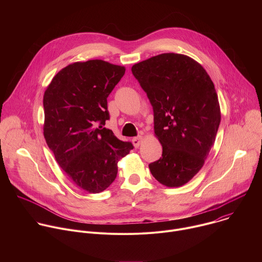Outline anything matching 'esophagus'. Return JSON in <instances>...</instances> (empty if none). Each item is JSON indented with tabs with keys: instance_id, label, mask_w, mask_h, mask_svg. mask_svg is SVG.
I'll return each instance as SVG.
<instances>
[{
	"instance_id": "esophagus-1",
	"label": "esophagus",
	"mask_w": 262,
	"mask_h": 262,
	"mask_svg": "<svg viewBox=\"0 0 262 262\" xmlns=\"http://www.w3.org/2000/svg\"><path fill=\"white\" fill-rule=\"evenodd\" d=\"M141 142H142V137H141V136L136 137V138L133 139V144H134L135 147H139L140 144H141Z\"/></svg>"
}]
</instances>
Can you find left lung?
<instances>
[{
    "label": "left lung",
    "instance_id": "1",
    "mask_svg": "<svg viewBox=\"0 0 262 262\" xmlns=\"http://www.w3.org/2000/svg\"><path fill=\"white\" fill-rule=\"evenodd\" d=\"M132 72L152 105L163 146L149 169L162 184L181 186L203 167L215 140L221 111L214 85L198 62L174 53L137 63Z\"/></svg>",
    "mask_w": 262,
    "mask_h": 262
}]
</instances>
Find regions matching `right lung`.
Here are the masks:
<instances>
[{
    "label": "right lung",
    "mask_w": 262,
    "mask_h": 262,
    "mask_svg": "<svg viewBox=\"0 0 262 262\" xmlns=\"http://www.w3.org/2000/svg\"><path fill=\"white\" fill-rule=\"evenodd\" d=\"M124 72L102 60L76 62L60 70L45 92L47 144L67 177L88 193L104 191L117 176L119 160L134 148L102 127L110 119L106 98Z\"/></svg>",
    "instance_id": "obj_1"
}]
</instances>
